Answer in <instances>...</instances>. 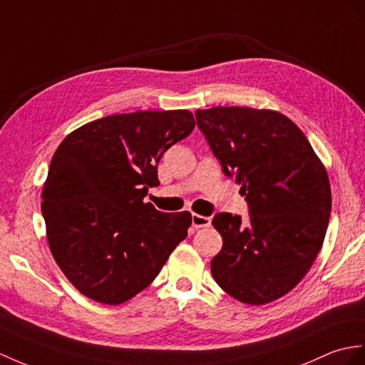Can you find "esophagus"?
I'll return each mask as SVG.
<instances>
[{"mask_svg":"<svg viewBox=\"0 0 365 365\" xmlns=\"http://www.w3.org/2000/svg\"><path fill=\"white\" fill-rule=\"evenodd\" d=\"M192 226L195 229L207 227V226H210V218L204 217V215H198V213H192Z\"/></svg>","mask_w":365,"mask_h":365,"instance_id":"obj_1","label":"esophagus"}]
</instances>
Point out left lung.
<instances>
[{
  "label": "left lung",
  "mask_w": 365,
  "mask_h": 365,
  "mask_svg": "<svg viewBox=\"0 0 365 365\" xmlns=\"http://www.w3.org/2000/svg\"><path fill=\"white\" fill-rule=\"evenodd\" d=\"M223 172L235 176L250 220L217 213L223 247L210 262L220 288L247 305L277 300L305 277L331 212L327 168L285 114L250 106L197 110Z\"/></svg>",
  "instance_id": "8db88e82"
}]
</instances>
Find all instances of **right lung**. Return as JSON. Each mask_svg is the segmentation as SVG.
Segmentation results:
<instances>
[{
	"mask_svg": "<svg viewBox=\"0 0 365 365\" xmlns=\"http://www.w3.org/2000/svg\"><path fill=\"white\" fill-rule=\"evenodd\" d=\"M193 127L189 110L113 114L71 131L56 150L41 190L48 245L88 299H133L187 237L190 212H159L144 197L159 185V159Z\"/></svg>",
	"mask_w": 365,
	"mask_h": 365,
	"instance_id": "obj_1",
	"label": "right lung"
}]
</instances>
